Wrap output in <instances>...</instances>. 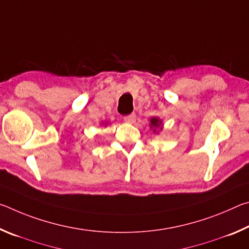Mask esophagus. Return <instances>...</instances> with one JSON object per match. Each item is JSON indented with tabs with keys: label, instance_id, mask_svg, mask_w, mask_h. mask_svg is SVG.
<instances>
[{
	"label": "esophagus",
	"instance_id": "obj_1",
	"mask_svg": "<svg viewBox=\"0 0 249 249\" xmlns=\"http://www.w3.org/2000/svg\"><path fill=\"white\" fill-rule=\"evenodd\" d=\"M124 121L126 122V123H130V124H133L135 121H136V114H129V115H126V116H124Z\"/></svg>",
	"mask_w": 249,
	"mask_h": 249
}]
</instances>
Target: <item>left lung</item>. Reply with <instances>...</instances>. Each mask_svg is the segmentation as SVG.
Returning a JSON list of instances; mask_svg holds the SVG:
<instances>
[{
    "mask_svg": "<svg viewBox=\"0 0 249 249\" xmlns=\"http://www.w3.org/2000/svg\"><path fill=\"white\" fill-rule=\"evenodd\" d=\"M161 124L162 122L160 121L158 117H151L150 119V128L153 129L154 133H157V129H161Z\"/></svg>",
    "mask_w": 249,
    "mask_h": 249,
    "instance_id": "obj_1",
    "label": "left lung"
}]
</instances>
